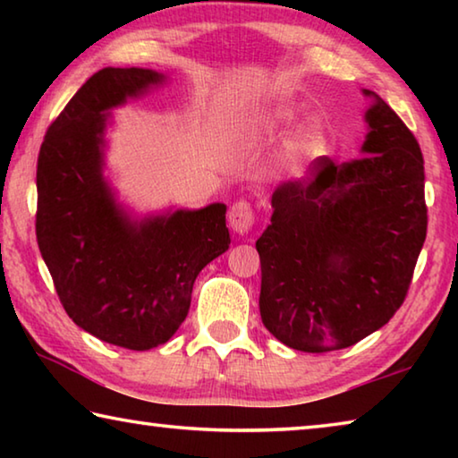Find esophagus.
<instances>
[{"instance_id": "34e87169", "label": "esophagus", "mask_w": 458, "mask_h": 458, "mask_svg": "<svg viewBox=\"0 0 458 458\" xmlns=\"http://www.w3.org/2000/svg\"><path fill=\"white\" fill-rule=\"evenodd\" d=\"M228 224L236 234H248V230H250L254 224V212L250 204H248V201H236L228 212Z\"/></svg>"}]
</instances>
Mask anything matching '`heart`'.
I'll list each match as a JSON object with an SVG mask.
<instances>
[{
	"mask_svg": "<svg viewBox=\"0 0 458 458\" xmlns=\"http://www.w3.org/2000/svg\"><path fill=\"white\" fill-rule=\"evenodd\" d=\"M303 121V111L294 103H273L240 119L236 137L248 145L283 143V165L293 174H303L331 153V137L319 121Z\"/></svg>",
	"mask_w": 458,
	"mask_h": 458,
	"instance_id": "b5f03b06",
	"label": "heart"
}]
</instances>
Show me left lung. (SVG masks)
I'll return each instance as SVG.
<instances>
[{"mask_svg":"<svg viewBox=\"0 0 458 458\" xmlns=\"http://www.w3.org/2000/svg\"><path fill=\"white\" fill-rule=\"evenodd\" d=\"M360 157L317 161L283 182L257 240L260 317L281 344L323 353L358 344L392 319L426 238L424 161L414 135L374 90Z\"/></svg>","mask_w":458,"mask_h":458,"instance_id":"obj_1","label":"left lung"}]
</instances>
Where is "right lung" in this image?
<instances>
[{
    "label": "right lung",
    "mask_w": 458,
    "mask_h": 458,
    "mask_svg": "<svg viewBox=\"0 0 458 458\" xmlns=\"http://www.w3.org/2000/svg\"><path fill=\"white\" fill-rule=\"evenodd\" d=\"M167 82L151 68H103L38 155L36 236L62 305L81 329L133 352L174 337L201 268L230 248L226 204L139 214L106 174L113 111Z\"/></svg>",
    "instance_id": "right-lung-1"
}]
</instances>
